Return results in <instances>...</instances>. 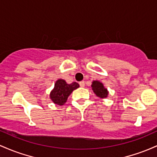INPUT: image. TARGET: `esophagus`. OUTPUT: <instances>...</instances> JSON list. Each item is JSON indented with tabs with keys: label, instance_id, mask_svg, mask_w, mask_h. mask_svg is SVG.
Instances as JSON below:
<instances>
[{
	"label": "esophagus",
	"instance_id": "34e87169",
	"mask_svg": "<svg viewBox=\"0 0 157 157\" xmlns=\"http://www.w3.org/2000/svg\"><path fill=\"white\" fill-rule=\"evenodd\" d=\"M79 85H80V87H84V86H85V83H84V81H82V82H79Z\"/></svg>",
	"mask_w": 157,
	"mask_h": 157
}]
</instances>
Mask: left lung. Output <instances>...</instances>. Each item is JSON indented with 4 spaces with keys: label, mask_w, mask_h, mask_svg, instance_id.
<instances>
[{
    "label": "left lung",
    "mask_w": 157,
    "mask_h": 157,
    "mask_svg": "<svg viewBox=\"0 0 157 157\" xmlns=\"http://www.w3.org/2000/svg\"><path fill=\"white\" fill-rule=\"evenodd\" d=\"M93 93L101 98H105L108 96V90L105 87L104 84L99 81H93L91 84Z\"/></svg>",
    "instance_id": "1"
}]
</instances>
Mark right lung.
Listing matches in <instances>:
<instances>
[{
  "label": "right lung",
  "mask_w": 157,
  "mask_h": 157,
  "mask_svg": "<svg viewBox=\"0 0 157 157\" xmlns=\"http://www.w3.org/2000/svg\"><path fill=\"white\" fill-rule=\"evenodd\" d=\"M78 87L79 84L77 82L67 84L64 79H58L50 93V99L56 105H64L72 92Z\"/></svg>",
  "instance_id": "right-lung-1"
}]
</instances>
